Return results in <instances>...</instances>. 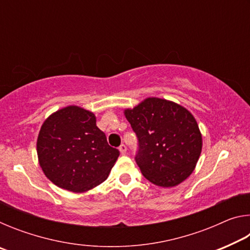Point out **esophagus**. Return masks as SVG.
Instances as JSON below:
<instances>
[{
	"label": "esophagus",
	"instance_id": "esophagus-1",
	"mask_svg": "<svg viewBox=\"0 0 250 250\" xmlns=\"http://www.w3.org/2000/svg\"><path fill=\"white\" fill-rule=\"evenodd\" d=\"M119 151H120L121 154H125L126 153V146L125 145H121L119 146Z\"/></svg>",
	"mask_w": 250,
	"mask_h": 250
}]
</instances>
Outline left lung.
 I'll return each mask as SVG.
<instances>
[{
	"mask_svg": "<svg viewBox=\"0 0 250 250\" xmlns=\"http://www.w3.org/2000/svg\"><path fill=\"white\" fill-rule=\"evenodd\" d=\"M124 113L137 133L135 161L146 180L161 188H173L192 174L203 140L188 109L171 100L149 97Z\"/></svg>",
	"mask_w": 250,
	"mask_h": 250,
	"instance_id": "obj_1",
	"label": "left lung"
}]
</instances>
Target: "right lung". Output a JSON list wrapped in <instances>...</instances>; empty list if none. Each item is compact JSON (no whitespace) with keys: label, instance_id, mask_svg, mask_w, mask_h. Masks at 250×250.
Masks as SVG:
<instances>
[{"label":"right lung","instance_id":"1","mask_svg":"<svg viewBox=\"0 0 250 250\" xmlns=\"http://www.w3.org/2000/svg\"><path fill=\"white\" fill-rule=\"evenodd\" d=\"M36 150L46 177L75 193L103 183L119 156L96 125L94 112L74 104L53 112L44 121Z\"/></svg>","mask_w":250,"mask_h":250}]
</instances>
